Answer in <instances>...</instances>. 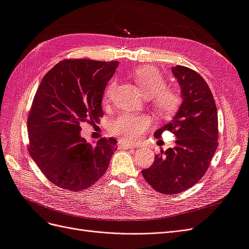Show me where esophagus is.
Masks as SVG:
<instances>
[{
    "instance_id": "esophagus-1",
    "label": "esophagus",
    "mask_w": 249,
    "mask_h": 249,
    "mask_svg": "<svg viewBox=\"0 0 249 249\" xmlns=\"http://www.w3.org/2000/svg\"><path fill=\"white\" fill-rule=\"evenodd\" d=\"M118 144L124 146V147H125L126 149L137 147V144H135V143H129V142H126V141H124V140H119V141H118Z\"/></svg>"
}]
</instances>
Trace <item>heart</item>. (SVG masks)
<instances>
[{"mask_svg":"<svg viewBox=\"0 0 249 249\" xmlns=\"http://www.w3.org/2000/svg\"><path fill=\"white\" fill-rule=\"evenodd\" d=\"M132 78L142 94L146 97L153 96L152 105L160 117L169 118L178 110L182 103L180 96L175 90L166 88V81L155 67L148 65L137 67L132 71ZM116 83L115 78L109 81L104 91V104L110 103ZM150 124L152 122L147 116L123 114L113 122L111 131L116 136H122L127 141L135 142L142 137Z\"/></svg>","mask_w":249,"mask_h":249,"instance_id":"heart-1","label":"heart"}]
</instances>
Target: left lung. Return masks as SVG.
Returning <instances> with one entry per match:
<instances>
[{
    "label": "left lung",
    "instance_id": "left-lung-1",
    "mask_svg": "<svg viewBox=\"0 0 249 249\" xmlns=\"http://www.w3.org/2000/svg\"><path fill=\"white\" fill-rule=\"evenodd\" d=\"M171 72L179 84L183 101L170 122L155 132V137L170 131L177 137V145L161 150L152 166L142 170L153 189L170 195L200 180L218 146L217 108L207 82L186 66H173Z\"/></svg>",
    "mask_w": 249,
    "mask_h": 249
}]
</instances>
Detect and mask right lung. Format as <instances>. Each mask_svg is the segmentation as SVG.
Wrapping results in <instances>:
<instances>
[{
	"label": "right lung",
	"mask_w": 249,
	"mask_h": 249,
	"mask_svg": "<svg viewBox=\"0 0 249 249\" xmlns=\"http://www.w3.org/2000/svg\"><path fill=\"white\" fill-rule=\"evenodd\" d=\"M118 61L67 59L43 77L28 117L29 150L49 180L78 192L96 183L116 150L114 138L96 144L81 137V124L103 115L102 101Z\"/></svg>",
	"instance_id": "add662e5"
}]
</instances>
